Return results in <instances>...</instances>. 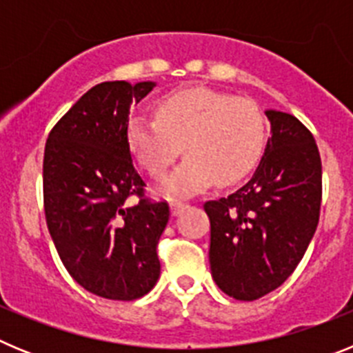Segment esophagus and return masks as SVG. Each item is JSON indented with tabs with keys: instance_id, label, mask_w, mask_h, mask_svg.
I'll return each instance as SVG.
<instances>
[{
	"instance_id": "obj_1",
	"label": "esophagus",
	"mask_w": 353,
	"mask_h": 353,
	"mask_svg": "<svg viewBox=\"0 0 353 353\" xmlns=\"http://www.w3.org/2000/svg\"><path fill=\"white\" fill-rule=\"evenodd\" d=\"M187 207H189V205H187L185 201H180V199H173V201H171V214H173V215L180 214V212H182L183 208H187Z\"/></svg>"
}]
</instances>
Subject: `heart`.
<instances>
[{"mask_svg": "<svg viewBox=\"0 0 353 353\" xmlns=\"http://www.w3.org/2000/svg\"><path fill=\"white\" fill-rule=\"evenodd\" d=\"M267 134L258 102L208 88L170 93L159 102L157 118L132 114L127 123V143L152 176L164 174L182 148L189 154L162 182L171 196L248 176L261 159Z\"/></svg>", "mask_w": 353, "mask_h": 353, "instance_id": "1", "label": "heart"}]
</instances>
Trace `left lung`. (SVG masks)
I'll use <instances>...</instances> for the list:
<instances>
[{
    "label": "left lung",
    "instance_id": "left-lung-1",
    "mask_svg": "<svg viewBox=\"0 0 353 353\" xmlns=\"http://www.w3.org/2000/svg\"><path fill=\"white\" fill-rule=\"evenodd\" d=\"M272 138L248 183L205 201L215 285L236 301H256L292 276L310 245L322 203V159L293 114L267 111Z\"/></svg>",
    "mask_w": 353,
    "mask_h": 353
}]
</instances>
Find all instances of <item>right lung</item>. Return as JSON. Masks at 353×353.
<instances>
[{"label":"right lung","instance_id":"right-lung-1","mask_svg":"<svg viewBox=\"0 0 353 353\" xmlns=\"http://www.w3.org/2000/svg\"><path fill=\"white\" fill-rule=\"evenodd\" d=\"M155 83L93 86L58 120L43 152V210L67 272L109 301H136L161 274L157 244L170 205L145 196L130 159L132 104ZM139 201L130 205L128 198Z\"/></svg>","mask_w":353,"mask_h":353}]
</instances>
